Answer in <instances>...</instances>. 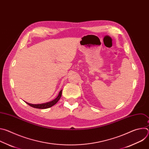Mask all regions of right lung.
<instances>
[{"instance_id":"obj_1","label":"right lung","mask_w":149,"mask_h":149,"mask_svg":"<svg viewBox=\"0 0 149 149\" xmlns=\"http://www.w3.org/2000/svg\"><path fill=\"white\" fill-rule=\"evenodd\" d=\"M62 90H61L59 94H58V95L57 96V97L56 98H55L54 100L51 101H49V102H45V103H42V104H30V103H28L27 102H25L27 104H28L29 105L31 106V107H33V108H36V109H48V108H49V107H51L52 106H53L54 105H55L58 101L60 99V98L61 97V95H62Z\"/></svg>"}]
</instances>
